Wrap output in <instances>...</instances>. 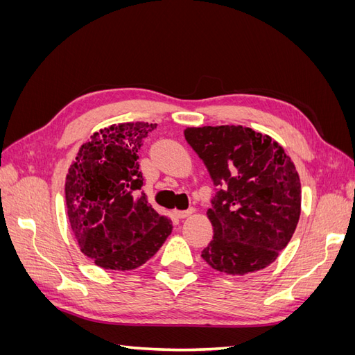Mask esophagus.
<instances>
[{
  "label": "esophagus",
  "mask_w": 355,
  "mask_h": 355,
  "mask_svg": "<svg viewBox=\"0 0 355 355\" xmlns=\"http://www.w3.org/2000/svg\"><path fill=\"white\" fill-rule=\"evenodd\" d=\"M196 213V209H188V210H176L175 211V214H176V218H179V219H184V218H188V216H192V214Z\"/></svg>",
  "instance_id": "esophagus-1"
}]
</instances>
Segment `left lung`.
Returning <instances> with one entry per match:
<instances>
[{"mask_svg": "<svg viewBox=\"0 0 355 355\" xmlns=\"http://www.w3.org/2000/svg\"><path fill=\"white\" fill-rule=\"evenodd\" d=\"M185 139L216 187L207 210L214 235L202 259L231 275L272 263L300 214V182L292 159L270 136L243 125L189 127Z\"/></svg>", "mask_w": 355, "mask_h": 355, "instance_id": "obj_1", "label": "left lung"}]
</instances>
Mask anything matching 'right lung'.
I'll return each mask as SVG.
<instances>
[{"label":"right lung","mask_w":355,"mask_h":355,"mask_svg":"<svg viewBox=\"0 0 355 355\" xmlns=\"http://www.w3.org/2000/svg\"><path fill=\"white\" fill-rule=\"evenodd\" d=\"M157 124L125 123L94 133L75 157L65 196L71 228L81 252L105 270L144 265L171 232L142 189L139 155Z\"/></svg>","instance_id":"obj_1"}]
</instances>
